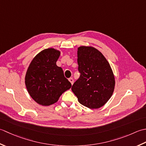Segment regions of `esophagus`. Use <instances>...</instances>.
Listing matches in <instances>:
<instances>
[{
  "label": "esophagus",
  "instance_id": "1",
  "mask_svg": "<svg viewBox=\"0 0 146 146\" xmlns=\"http://www.w3.org/2000/svg\"><path fill=\"white\" fill-rule=\"evenodd\" d=\"M69 81H70V82L71 83V84H73V83H74V79H72V78H71V77H70V78H69Z\"/></svg>",
  "mask_w": 146,
  "mask_h": 146
}]
</instances>
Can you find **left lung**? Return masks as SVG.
<instances>
[{"label":"left lung","mask_w":146,"mask_h":146,"mask_svg":"<svg viewBox=\"0 0 146 146\" xmlns=\"http://www.w3.org/2000/svg\"><path fill=\"white\" fill-rule=\"evenodd\" d=\"M79 79L72 86L81 105L90 109L104 106L113 93L115 79L111 67L102 52L94 47L77 48Z\"/></svg>","instance_id":"obj_1"}]
</instances>
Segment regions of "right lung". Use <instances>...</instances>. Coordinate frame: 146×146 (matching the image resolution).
<instances>
[{"label": "right lung", "instance_id": "add662e5", "mask_svg": "<svg viewBox=\"0 0 146 146\" xmlns=\"http://www.w3.org/2000/svg\"><path fill=\"white\" fill-rule=\"evenodd\" d=\"M60 51L53 48L43 50L33 58L26 71L25 85L30 96L42 106L58 102L65 91L71 88L62 68L56 64Z\"/></svg>", "mask_w": 146, "mask_h": 146}]
</instances>
